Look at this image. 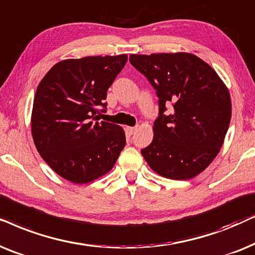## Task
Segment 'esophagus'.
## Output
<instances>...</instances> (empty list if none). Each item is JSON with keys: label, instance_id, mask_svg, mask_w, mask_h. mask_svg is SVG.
Masks as SVG:
<instances>
[{"label": "esophagus", "instance_id": "obj_1", "mask_svg": "<svg viewBox=\"0 0 255 255\" xmlns=\"http://www.w3.org/2000/svg\"><path fill=\"white\" fill-rule=\"evenodd\" d=\"M126 129H127L128 133H129V134L131 135L133 133H135V130H136L137 128H136V127H127V128H126Z\"/></svg>", "mask_w": 255, "mask_h": 255}]
</instances>
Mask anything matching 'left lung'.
<instances>
[{
    "label": "left lung",
    "mask_w": 255,
    "mask_h": 255,
    "mask_svg": "<svg viewBox=\"0 0 255 255\" xmlns=\"http://www.w3.org/2000/svg\"><path fill=\"white\" fill-rule=\"evenodd\" d=\"M158 97L154 138L142 149L148 165L170 179L199 175L218 155L232 114L230 92L215 70L188 52L130 54ZM174 113L165 116V104Z\"/></svg>",
    "instance_id": "left-lung-1"
}]
</instances>
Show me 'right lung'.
Instances as JSON below:
<instances>
[{
  "mask_svg": "<svg viewBox=\"0 0 255 255\" xmlns=\"http://www.w3.org/2000/svg\"><path fill=\"white\" fill-rule=\"evenodd\" d=\"M127 54L65 59L51 67L37 87L31 134L52 170L84 184L106 175L126 145L120 126L98 120L107 91ZM105 112V110H101Z\"/></svg>",
  "mask_w": 255,
  "mask_h": 255,
  "instance_id": "1",
  "label": "right lung"
}]
</instances>
